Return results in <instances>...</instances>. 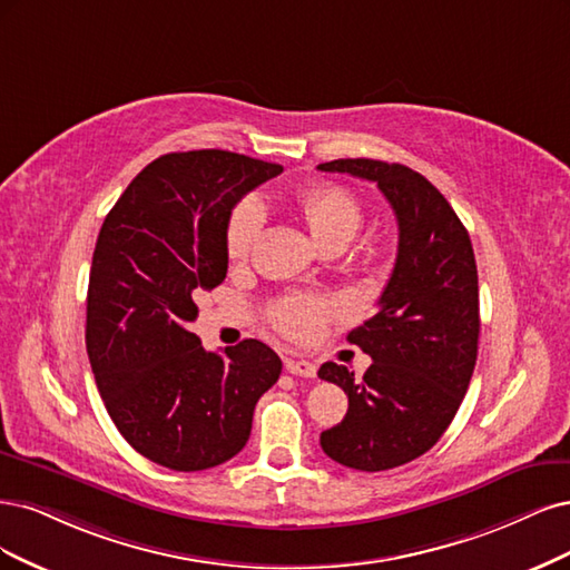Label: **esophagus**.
<instances>
[{"label":"esophagus","mask_w":570,"mask_h":570,"mask_svg":"<svg viewBox=\"0 0 570 570\" xmlns=\"http://www.w3.org/2000/svg\"><path fill=\"white\" fill-rule=\"evenodd\" d=\"M284 366H286V372L293 376H305V379L317 376V366L307 360H286Z\"/></svg>","instance_id":"1"}]
</instances>
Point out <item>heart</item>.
Listing matches in <instances>:
<instances>
[{
  "mask_svg": "<svg viewBox=\"0 0 570 570\" xmlns=\"http://www.w3.org/2000/svg\"><path fill=\"white\" fill-rule=\"evenodd\" d=\"M298 208L305 223L322 246L347 244L362 225V206L353 191L338 185H317L298 194ZM263 229V206L255 198H244L227 223V255L242 261L253 248ZM341 312L338 301L322 296H291L272 307V324L288 338L309 341L322 326Z\"/></svg>",
  "mask_w": 570,
  "mask_h": 570,
  "instance_id": "obj_1",
  "label": "heart"
}]
</instances>
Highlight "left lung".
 I'll list each match as a JSON object with an SVG mask.
<instances>
[{
  "instance_id": "8db88e82",
  "label": "left lung",
  "mask_w": 570,
  "mask_h": 570,
  "mask_svg": "<svg viewBox=\"0 0 570 570\" xmlns=\"http://www.w3.org/2000/svg\"><path fill=\"white\" fill-rule=\"evenodd\" d=\"M317 170L376 181L397 219L376 315L347 334L374 362L362 379L336 362L317 372L347 395L343 421L320 445L347 469H395L438 443L469 389L481 332L471 238L448 198L407 165L338 158Z\"/></svg>"
}]
</instances>
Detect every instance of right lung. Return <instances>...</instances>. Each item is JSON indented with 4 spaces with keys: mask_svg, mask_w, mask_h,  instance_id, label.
<instances>
[{
    "mask_svg": "<svg viewBox=\"0 0 570 570\" xmlns=\"http://www.w3.org/2000/svg\"><path fill=\"white\" fill-rule=\"evenodd\" d=\"M284 168L242 154H165L106 215L87 288V355L116 429L173 471H204L244 450L255 402L282 360L246 338L208 353L189 322L227 277V223L250 189Z\"/></svg>",
    "mask_w": 570,
    "mask_h": 570,
    "instance_id": "1",
    "label": "right lung"
}]
</instances>
